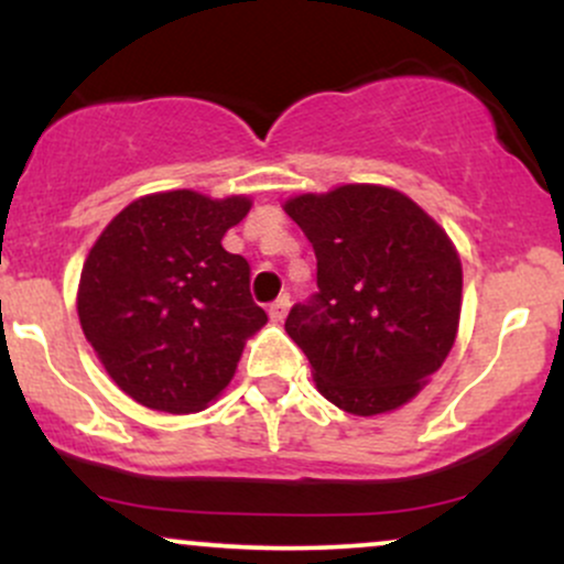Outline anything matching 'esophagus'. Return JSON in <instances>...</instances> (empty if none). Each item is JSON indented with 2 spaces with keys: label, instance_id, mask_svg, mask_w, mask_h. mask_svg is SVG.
<instances>
[{
  "label": "esophagus",
  "instance_id": "1",
  "mask_svg": "<svg viewBox=\"0 0 564 564\" xmlns=\"http://www.w3.org/2000/svg\"><path fill=\"white\" fill-rule=\"evenodd\" d=\"M289 296H278V300L270 304V321H275V323H281L283 318H286V313H289Z\"/></svg>",
  "mask_w": 564,
  "mask_h": 564
}]
</instances>
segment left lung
Listing matches in <instances>:
<instances>
[{"mask_svg": "<svg viewBox=\"0 0 564 564\" xmlns=\"http://www.w3.org/2000/svg\"><path fill=\"white\" fill-rule=\"evenodd\" d=\"M283 209L318 260V294L286 318L318 392L355 416L405 405L456 341L462 260L448 232L384 185L302 193Z\"/></svg>", "mask_w": 564, "mask_h": 564, "instance_id": "obj_1", "label": "left lung"}]
</instances>
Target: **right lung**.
<instances>
[{"label": "right lung", "mask_w": 564, "mask_h": 564, "mask_svg": "<svg viewBox=\"0 0 564 564\" xmlns=\"http://www.w3.org/2000/svg\"><path fill=\"white\" fill-rule=\"evenodd\" d=\"M251 198L196 191L142 196L100 232L82 268V332L108 377L140 405L204 411L230 384L243 345L268 323L249 262L223 236Z\"/></svg>", "instance_id": "1"}]
</instances>
